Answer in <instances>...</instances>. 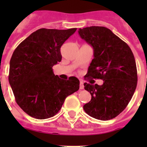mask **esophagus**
Returning a JSON list of instances; mask_svg holds the SVG:
<instances>
[{"label":"esophagus","mask_w":147,"mask_h":147,"mask_svg":"<svg viewBox=\"0 0 147 147\" xmlns=\"http://www.w3.org/2000/svg\"><path fill=\"white\" fill-rule=\"evenodd\" d=\"M80 89H84V83H83L82 81H80Z\"/></svg>","instance_id":"obj_1"}]
</instances>
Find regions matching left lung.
I'll return each instance as SVG.
<instances>
[{
  "label": "left lung",
  "instance_id": "8db88e82",
  "mask_svg": "<svg viewBox=\"0 0 147 147\" xmlns=\"http://www.w3.org/2000/svg\"><path fill=\"white\" fill-rule=\"evenodd\" d=\"M78 32L93 49L87 77L104 81L102 85L84 84L91 100L83 108L94 119H113L126 108L137 86L134 55L129 45L106 27H86Z\"/></svg>",
  "mask_w": 147,
  "mask_h": 147
}]
</instances>
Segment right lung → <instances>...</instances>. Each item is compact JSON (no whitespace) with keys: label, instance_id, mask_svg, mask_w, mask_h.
I'll list each match as a JSON object with an SVG mask.
<instances>
[{"label":"right lung","instance_id":"1","mask_svg":"<svg viewBox=\"0 0 147 147\" xmlns=\"http://www.w3.org/2000/svg\"><path fill=\"white\" fill-rule=\"evenodd\" d=\"M76 31V28H40L13 52L9 82L17 104L30 116L37 119L52 117L59 112L66 97L80 88L77 78L62 80L52 69L62 60L61 46Z\"/></svg>","mask_w":147,"mask_h":147}]
</instances>
